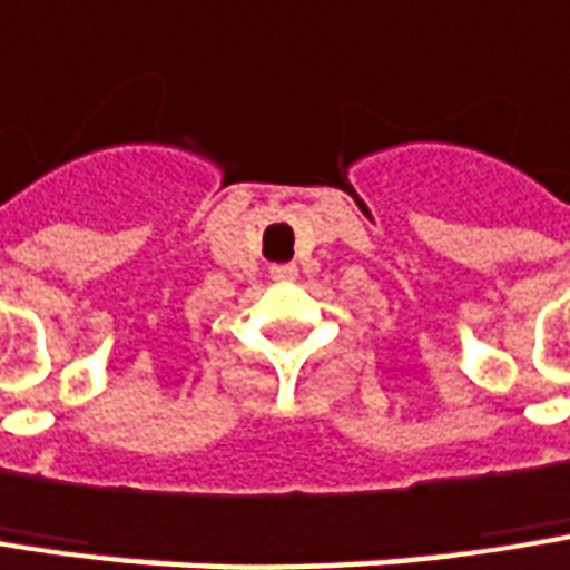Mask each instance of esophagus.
<instances>
[{"mask_svg": "<svg viewBox=\"0 0 570 570\" xmlns=\"http://www.w3.org/2000/svg\"><path fill=\"white\" fill-rule=\"evenodd\" d=\"M272 275L278 278V282H288V278H295L298 275V268L292 263H285V265H272Z\"/></svg>", "mask_w": 570, "mask_h": 570, "instance_id": "34e87169", "label": "esophagus"}]
</instances>
